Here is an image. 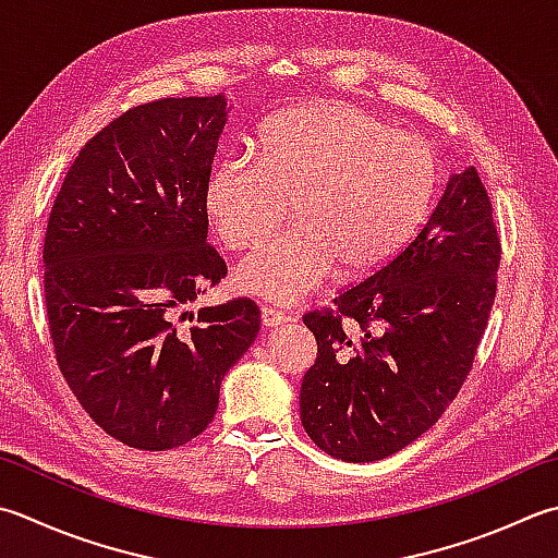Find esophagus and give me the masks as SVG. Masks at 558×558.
<instances>
[{"mask_svg":"<svg viewBox=\"0 0 558 558\" xmlns=\"http://www.w3.org/2000/svg\"><path fill=\"white\" fill-rule=\"evenodd\" d=\"M290 319V316L286 312H278V310H270V307H264V312H260V322H264L266 329H276V326L286 324Z\"/></svg>","mask_w":558,"mask_h":558,"instance_id":"34e87169","label":"esophagus"}]
</instances>
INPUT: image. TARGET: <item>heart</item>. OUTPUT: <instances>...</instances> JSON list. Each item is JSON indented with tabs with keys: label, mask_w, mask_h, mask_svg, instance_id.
<instances>
[{
	"label": "heart",
	"mask_w": 558,
	"mask_h": 558,
	"mask_svg": "<svg viewBox=\"0 0 558 558\" xmlns=\"http://www.w3.org/2000/svg\"><path fill=\"white\" fill-rule=\"evenodd\" d=\"M435 149L363 108L314 104L270 118L260 155L232 151L205 183V210L232 251L258 246L290 213L298 225L239 268V288L298 304L341 266L363 278L391 264L428 217Z\"/></svg>",
	"instance_id": "obj_1"
}]
</instances>
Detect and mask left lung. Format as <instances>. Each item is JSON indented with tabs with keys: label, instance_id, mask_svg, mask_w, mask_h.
Instances as JSON below:
<instances>
[{
	"label": "left lung",
	"instance_id": "8db88e82",
	"mask_svg": "<svg viewBox=\"0 0 558 558\" xmlns=\"http://www.w3.org/2000/svg\"><path fill=\"white\" fill-rule=\"evenodd\" d=\"M498 266L494 205L469 167L391 264L302 316L316 338L300 391L314 445L336 460L375 462L435 425L474 365Z\"/></svg>",
	"mask_w": 558,
	"mask_h": 558
}]
</instances>
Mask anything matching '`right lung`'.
Masks as SVG:
<instances>
[{
    "label": "right lung",
    "instance_id": "add662e5",
    "mask_svg": "<svg viewBox=\"0 0 558 558\" xmlns=\"http://www.w3.org/2000/svg\"><path fill=\"white\" fill-rule=\"evenodd\" d=\"M227 101L159 98L86 142L52 203L43 282L60 373L96 425L137 450L191 442L260 310L189 307L227 276L207 244L205 183Z\"/></svg>",
    "mask_w": 558,
    "mask_h": 558
}]
</instances>
